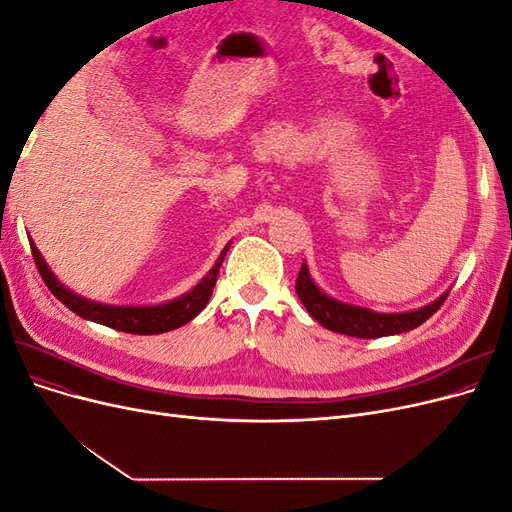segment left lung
<instances>
[{"label": "left lung", "mask_w": 512, "mask_h": 512, "mask_svg": "<svg viewBox=\"0 0 512 512\" xmlns=\"http://www.w3.org/2000/svg\"><path fill=\"white\" fill-rule=\"evenodd\" d=\"M294 290H297L299 299L305 305L309 316H312L318 324H322L324 329H329L333 333H342L348 337H361V339L397 335V333H406L421 327L427 318H431L438 312L448 297L446 292L431 305L416 309V312H406V314L369 312V309H363V307L339 303L327 297L324 292H320L312 282V277H309L305 262L299 271L297 286H294Z\"/></svg>", "instance_id": "left-lung-1"}]
</instances>
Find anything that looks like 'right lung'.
<instances>
[{
	"label": "right lung",
	"instance_id": "1",
	"mask_svg": "<svg viewBox=\"0 0 512 512\" xmlns=\"http://www.w3.org/2000/svg\"><path fill=\"white\" fill-rule=\"evenodd\" d=\"M226 252H228V245L224 247V252L220 254L218 262H215V267L209 271V275L203 277V282H200L192 292L183 294V297L175 301L156 305V307H111V305L87 301L83 297H76L74 292L61 286L55 280V275L49 271V267H46V262L36 250V245L32 243V254L36 260L38 273L42 275L44 284L49 286V290L61 303H64L68 309H72L76 316L100 322L104 327H111L123 333H132V335H158V333L173 331L183 327L185 322H190L192 318H196L200 312H203L205 305L211 299L215 282H218V273Z\"/></svg>",
	"mask_w": 512,
	"mask_h": 512
}]
</instances>
